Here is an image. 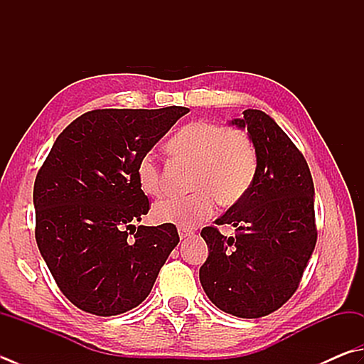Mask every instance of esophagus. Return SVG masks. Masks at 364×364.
Wrapping results in <instances>:
<instances>
[{
  "instance_id": "1",
  "label": "esophagus",
  "mask_w": 364,
  "mask_h": 364,
  "mask_svg": "<svg viewBox=\"0 0 364 364\" xmlns=\"http://www.w3.org/2000/svg\"><path fill=\"white\" fill-rule=\"evenodd\" d=\"M179 236H181V239H187V237L195 236V232L188 228H179Z\"/></svg>"
}]
</instances>
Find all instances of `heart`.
I'll return each instance as SVG.
<instances>
[{
    "mask_svg": "<svg viewBox=\"0 0 364 364\" xmlns=\"http://www.w3.org/2000/svg\"><path fill=\"white\" fill-rule=\"evenodd\" d=\"M168 152L195 168L190 181L193 193L156 203L152 215L159 223L191 228L214 214L217 201L225 208L237 204L255 181L257 149L242 129L208 120L191 122L169 139ZM136 179L146 195L163 193L161 169L154 154L141 156Z\"/></svg>",
    "mask_w": 364,
    "mask_h": 364,
    "instance_id": "heart-1",
    "label": "heart"
}]
</instances>
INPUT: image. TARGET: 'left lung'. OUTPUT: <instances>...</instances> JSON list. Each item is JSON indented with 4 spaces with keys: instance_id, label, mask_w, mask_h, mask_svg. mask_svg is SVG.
Wrapping results in <instances>:
<instances>
[{
    "instance_id": "left-lung-1",
    "label": "left lung",
    "mask_w": 364,
    "mask_h": 364,
    "mask_svg": "<svg viewBox=\"0 0 364 364\" xmlns=\"http://www.w3.org/2000/svg\"><path fill=\"white\" fill-rule=\"evenodd\" d=\"M230 125L247 129L255 144L257 176L249 193L215 220L235 226V237L203 228L209 255L200 280L220 311L258 318L291 298L312 257L314 182L303 154L269 115L247 109Z\"/></svg>"
}]
</instances>
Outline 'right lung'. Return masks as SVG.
Listing matches in <instances>:
<instances>
[{
    "mask_svg": "<svg viewBox=\"0 0 364 364\" xmlns=\"http://www.w3.org/2000/svg\"><path fill=\"white\" fill-rule=\"evenodd\" d=\"M187 107L98 109L68 125L34 181L36 242L61 293L111 317L149 296L179 244L173 223L136 226L149 200L136 166Z\"/></svg>",
    "mask_w": 364,
    "mask_h": 364,
    "instance_id": "right-lung-1",
    "label": "right lung"
}]
</instances>
